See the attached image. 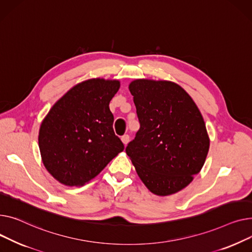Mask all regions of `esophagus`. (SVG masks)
<instances>
[{
    "mask_svg": "<svg viewBox=\"0 0 252 252\" xmlns=\"http://www.w3.org/2000/svg\"><path fill=\"white\" fill-rule=\"evenodd\" d=\"M129 139H130V136H129L128 134H125V135H123V136L121 137V140H122V142H123L125 145L129 142Z\"/></svg>",
    "mask_w": 252,
    "mask_h": 252,
    "instance_id": "34e87169",
    "label": "esophagus"
}]
</instances>
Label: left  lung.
Segmentation results:
<instances>
[{"mask_svg": "<svg viewBox=\"0 0 252 252\" xmlns=\"http://www.w3.org/2000/svg\"><path fill=\"white\" fill-rule=\"evenodd\" d=\"M129 91L140 128L126 154L153 193H176L193 180L208 156L203 118L193 99L174 82L137 79Z\"/></svg>", "mask_w": 252, "mask_h": 252, "instance_id": "left-lung-1", "label": "left lung"}]
</instances>
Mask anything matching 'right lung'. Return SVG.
<instances>
[{
  "mask_svg": "<svg viewBox=\"0 0 252 252\" xmlns=\"http://www.w3.org/2000/svg\"><path fill=\"white\" fill-rule=\"evenodd\" d=\"M119 87L118 80L83 81L59 99L43 119L39 151L44 167L59 182L84 185L124 151L109 108Z\"/></svg>",
  "mask_w": 252,
  "mask_h": 252,
  "instance_id": "1",
  "label": "right lung"
}]
</instances>
